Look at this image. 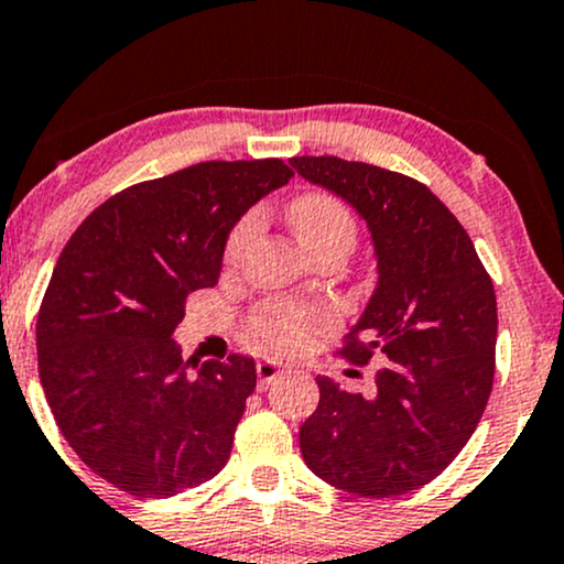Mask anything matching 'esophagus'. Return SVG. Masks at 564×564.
Wrapping results in <instances>:
<instances>
[{"label":"esophagus","instance_id":"esophagus-1","mask_svg":"<svg viewBox=\"0 0 564 564\" xmlns=\"http://www.w3.org/2000/svg\"><path fill=\"white\" fill-rule=\"evenodd\" d=\"M281 376H283V368L275 362V359H268V357L257 359V378H260V391L268 389L270 383H275Z\"/></svg>","mask_w":564,"mask_h":564}]
</instances>
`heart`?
Returning <instances> with one entry per match:
<instances>
[{
  "instance_id": "heart-1",
  "label": "heart",
  "mask_w": 564,
  "mask_h": 564,
  "mask_svg": "<svg viewBox=\"0 0 564 564\" xmlns=\"http://www.w3.org/2000/svg\"><path fill=\"white\" fill-rule=\"evenodd\" d=\"M289 223L294 228L296 239L302 247L312 252L321 243L330 239H355V220H351L349 209L336 199L334 194L310 192L296 196L289 205ZM257 228L254 215H243L236 223L234 230L228 234L226 241V260L234 262L243 252L249 239H252ZM330 315L323 307H312V304L273 300L264 302L262 307L254 310L252 315V334L260 338L264 347L289 351L304 347L310 338H315L321 330L328 328Z\"/></svg>"
}]
</instances>
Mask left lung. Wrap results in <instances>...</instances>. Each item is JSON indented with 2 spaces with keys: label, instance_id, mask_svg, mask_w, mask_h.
I'll return each instance as SVG.
<instances>
[{
  "label": "left lung",
  "instance_id": "left-lung-1",
  "mask_svg": "<svg viewBox=\"0 0 564 564\" xmlns=\"http://www.w3.org/2000/svg\"><path fill=\"white\" fill-rule=\"evenodd\" d=\"M289 162L368 223L378 286L338 357L383 362L372 399L317 378L321 402L300 429L302 457L317 478L357 497L415 491L463 452L491 397V275L467 230L425 183L368 162Z\"/></svg>",
  "mask_w": 564,
  "mask_h": 564
}]
</instances>
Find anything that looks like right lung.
<instances>
[{
    "mask_svg": "<svg viewBox=\"0 0 564 564\" xmlns=\"http://www.w3.org/2000/svg\"><path fill=\"white\" fill-rule=\"evenodd\" d=\"M283 160H213L135 183L70 236L36 323L59 431L120 491L165 499L223 470L257 386L252 357L183 359L186 296L217 283L230 228L291 178Z\"/></svg>",
    "mask_w": 564,
    "mask_h": 564,
    "instance_id": "obj_1",
    "label": "right lung"
}]
</instances>
